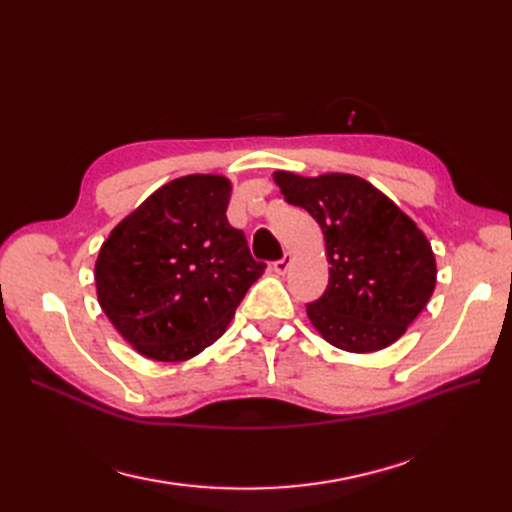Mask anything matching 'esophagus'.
Masks as SVG:
<instances>
[{
	"label": "esophagus",
	"instance_id": "34e87169",
	"mask_svg": "<svg viewBox=\"0 0 512 512\" xmlns=\"http://www.w3.org/2000/svg\"><path fill=\"white\" fill-rule=\"evenodd\" d=\"M290 265H292V256H290V254H284L280 260L273 262V271H275L277 275H284V273L290 269Z\"/></svg>",
	"mask_w": 512,
	"mask_h": 512
}]
</instances>
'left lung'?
<instances>
[{
	"mask_svg": "<svg viewBox=\"0 0 512 512\" xmlns=\"http://www.w3.org/2000/svg\"><path fill=\"white\" fill-rule=\"evenodd\" d=\"M286 203L318 222L329 286L307 303L327 342L346 352H376L406 333L436 288V258L421 228L389 196L354 175L273 173Z\"/></svg>",
	"mask_w": 512,
	"mask_h": 512,
	"instance_id": "8db88e82",
	"label": "left lung"
}]
</instances>
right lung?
Returning a JSON list of instances; mask_svg holds the SVG:
<instances>
[{
    "label": "right lung",
    "instance_id": "right-lung-1",
    "mask_svg": "<svg viewBox=\"0 0 512 512\" xmlns=\"http://www.w3.org/2000/svg\"><path fill=\"white\" fill-rule=\"evenodd\" d=\"M232 185L188 175L162 185L102 243L96 290L106 318L147 359L179 363L226 331L265 271L226 218Z\"/></svg>",
    "mask_w": 512,
    "mask_h": 512
}]
</instances>
